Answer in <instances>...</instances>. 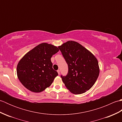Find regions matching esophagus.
<instances>
[{
  "label": "esophagus",
  "instance_id": "34e87169",
  "mask_svg": "<svg viewBox=\"0 0 122 122\" xmlns=\"http://www.w3.org/2000/svg\"><path fill=\"white\" fill-rule=\"evenodd\" d=\"M57 72H58V74L59 75V74H60V70H58V71H57Z\"/></svg>",
  "mask_w": 122,
  "mask_h": 122
}]
</instances>
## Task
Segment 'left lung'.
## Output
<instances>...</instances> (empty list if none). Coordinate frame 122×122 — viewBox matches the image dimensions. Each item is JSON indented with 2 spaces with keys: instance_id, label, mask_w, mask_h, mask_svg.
<instances>
[{
  "instance_id": "8db88e82",
  "label": "left lung",
  "mask_w": 122,
  "mask_h": 122,
  "mask_svg": "<svg viewBox=\"0 0 122 122\" xmlns=\"http://www.w3.org/2000/svg\"><path fill=\"white\" fill-rule=\"evenodd\" d=\"M68 65V73L61 76L65 86L74 94H80L90 90L99 76L97 59L78 42L68 41L58 46Z\"/></svg>"
}]
</instances>
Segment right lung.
I'll return each mask as SVG.
<instances>
[{"mask_svg": "<svg viewBox=\"0 0 122 122\" xmlns=\"http://www.w3.org/2000/svg\"><path fill=\"white\" fill-rule=\"evenodd\" d=\"M59 51L56 46L42 43L21 59L17 66V76L26 89L39 93L50 86L58 76L52 68L51 58Z\"/></svg>", "mask_w": 122, "mask_h": 122, "instance_id": "1", "label": "right lung"}]
</instances>
